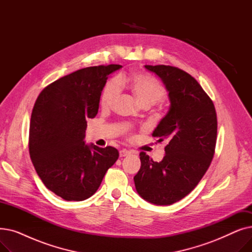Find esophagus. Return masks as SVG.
<instances>
[{"label":"esophagus","instance_id":"obj_1","mask_svg":"<svg viewBox=\"0 0 252 252\" xmlns=\"http://www.w3.org/2000/svg\"><path fill=\"white\" fill-rule=\"evenodd\" d=\"M128 154H129V151H127L126 149H123V150L119 151V156H121V157H125V156H126Z\"/></svg>","mask_w":252,"mask_h":252}]
</instances>
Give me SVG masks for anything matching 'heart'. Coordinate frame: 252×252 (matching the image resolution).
<instances>
[{
    "label": "heart",
    "mask_w": 252,
    "mask_h": 252,
    "mask_svg": "<svg viewBox=\"0 0 252 252\" xmlns=\"http://www.w3.org/2000/svg\"><path fill=\"white\" fill-rule=\"evenodd\" d=\"M127 84L130 91L142 105H154L165 96L164 88L156 79L149 75L135 73L128 77H114L105 85L102 95L101 105L108 108L115 102L122 93V85Z\"/></svg>",
    "instance_id": "obj_1"
}]
</instances>
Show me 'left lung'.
<instances>
[{
	"label": "left lung",
	"instance_id": "obj_1",
	"mask_svg": "<svg viewBox=\"0 0 252 252\" xmlns=\"http://www.w3.org/2000/svg\"><path fill=\"white\" fill-rule=\"evenodd\" d=\"M145 68L160 77L168 93L169 109L153 131L168 144L159 162L140 153L135 186L144 200L170 205L187 196L208 169L217 143V113L213 101L189 73L167 65Z\"/></svg>",
	"mask_w": 252,
	"mask_h": 252
}]
</instances>
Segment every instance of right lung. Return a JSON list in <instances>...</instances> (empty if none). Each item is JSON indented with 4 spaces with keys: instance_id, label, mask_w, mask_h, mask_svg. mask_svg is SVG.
Wrapping results in <instances>:
<instances>
[{
    "instance_id": "1",
    "label": "right lung",
    "mask_w": 252,
    "mask_h": 252,
    "mask_svg": "<svg viewBox=\"0 0 252 252\" xmlns=\"http://www.w3.org/2000/svg\"><path fill=\"white\" fill-rule=\"evenodd\" d=\"M122 65L93 66L65 75L38 95L31 117L30 154L45 186L67 201H83L100 187L118 158L113 147L86 144L108 75Z\"/></svg>"
}]
</instances>
